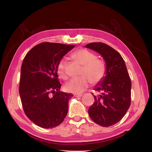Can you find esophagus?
Here are the masks:
<instances>
[{
	"mask_svg": "<svg viewBox=\"0 0 152 152\" xmlns=\"http://www.w3.org/2000/svg\"><path fill=\"white\" fill-rule=\"evenodd\" d=\"M74 96L76 98H80L82 96V94H75Z\"/></svg>",
	"mask_w": 152,
	"mask_h": 152,
	"instance_id": "esophagus-1",
	"label": "esophagus"
}]
</instances>
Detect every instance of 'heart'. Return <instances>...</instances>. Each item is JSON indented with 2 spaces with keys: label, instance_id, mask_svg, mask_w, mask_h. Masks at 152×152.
<instances>
[{
  "label": "heart",
  "instance_id": "b5f03b06",
  "mask_svg": "<svg viewBox=\"0 0 152 152\" xmlns=\"http://www.w3.org/2000/svg\"><path fill=\"white\" fill-rule=\"evenodd\" d=\"M72 56L83 66L80 73L82 77L71 80L65 85V89L66 91L80 93L87 89L90 82L95 85L103 80L106 73L105 64L102 59L96 58L93 52L86 49H80L73 53ZM65 66V59H61L57 65L58 74L63 80L68 79Z\"/></svg>",
  "mask_w": 152,
  "mask_h": 152
}]
</instances>
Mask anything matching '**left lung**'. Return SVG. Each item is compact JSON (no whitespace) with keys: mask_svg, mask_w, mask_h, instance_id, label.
Here are the masks:
<instances>
[{"mask_svg":"<svg viewBox=\"0 0 152 152\" xmlns=\"http://www.w3.org/2000/svg\"><path fill=\"white\" fill-rule=\"evenodd\" d=\"M98 53L106 63L103 80L94 87L98 94L88 110L95 123L109 127L120 121L131 104V82L121 55L108 45L93 42L85 45Z\"/></svg>","mask_w":152,"mask_h":152,"instance_id":"left-lung-1","label":"left lung"}]
</instances>
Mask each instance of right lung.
Returning <instances> with one entry per match:
<instances>
[{
    "instance_id": "right-lung-1",
    "label": "right lung",
    "mask_w": 152,
    "mask_h": 152,
    "mask_svg": "<svg viewBox=\"0 0 152 152\" xmlns=\"http://www.w3.org/2000/svg\"><path fill=\"white\" fill-rule=\"evenodd\" d=\"M74 47L43 42L32 48L23 61L19 89L23 108L27 117L40 127H56L66 116L73 95L60 91L57 65Z\"/></svg>"
}]
</instances>
